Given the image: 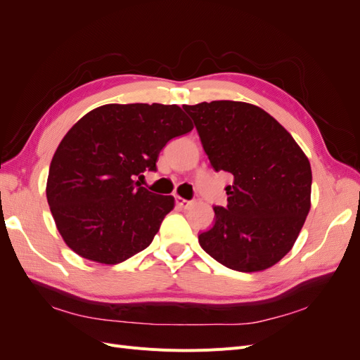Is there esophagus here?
I'll use <instances>...</instances> for the list:
<instances>
[{"mask_svg":"<svg viewBox=\"0 0 360 360\" xmlns=\"http://www.w3.org/2000/svg\"><path fill=\"white\" fill-rule=\"evenodd\" d=\"M176 204L180 207V209H189V207L192 205L191 201L184 200V198H181V197H176Z\"/></svg>","mask_w":360,"mask_h":360,"instance_id":"esophagus-1","label":"esophagus"}]
</instances>
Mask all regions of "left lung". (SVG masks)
Returning <instances> with one entry per match:
<instances>
[{"label":"left lung","instance_id":"8db88e82","mask_svg":"<svg viewBox=\"0 0 360 360\" xmlns=\"http://www.w3.org/2000/svg\"><path fill=\"white\" fill-rule=\"evenodd\" d=\"M197 127L214 171L230 172L228 204L216 205L214 224L198 236L217 263L259 271L284 258L311 209L308 158L261 108L233 101L183 105Z\"/></svg>","mask_w":360,"mask_h":360}]
</instances>
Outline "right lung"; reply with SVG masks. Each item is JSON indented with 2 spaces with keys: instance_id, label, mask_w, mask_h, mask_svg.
<instances>
[{
  "instance_id": "right-lung-1",
  "label": "right lung",
  "mask_w": 360,
  "mask_h": 360,
  "mask_svg": "<svg viewBox=\"0 0 360 360\" xmlns=\"http://www.w3.org/2000/svg\"><path fill=\"white\" fill-rule=\"evenodd\" d=\"M193 129L177 105H103L63 138L49 167L46 198L68 246L82 258L118 264L144 250L174 198L135 179L156 171L168 141Z\"/></svg>"
}]
</instances>
